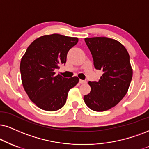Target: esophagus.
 <instances>
[{"mask_svg":"<svg viewBox=\"0 0 149 149\" xmlns=\"http://www.w3.org/2000/svg\"><path fill=\"white\" fill-rule=\"evenodd\" d=\"M79 83H80V84H85V83H86V80H81V79H80V80H79Z\"/></svg>","mask_w":149,"mask_h":149,"instance_id":"esophagus-1","label":"esophagus"}]
</instances>
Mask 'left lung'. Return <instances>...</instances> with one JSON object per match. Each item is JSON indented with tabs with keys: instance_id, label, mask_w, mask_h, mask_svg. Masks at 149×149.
Returning <instances> with one entry per match:
<instances>
[{
	"instance_id": "8db88e82",
	"label": "left lung",
	"mask_w": 149,
	"mask_h": 149,
	"mask_svg": "<svg viewBox=\"0 0 149 149\" xmlns=\"http://www.w3.org/2000/svg\"><path fill=\"white\" fill-rule=\"evenodd\" d=\"M94 66L102 70L98 81H89L91 91L84 96L91 110L102 112L117 105L127 93L133 77L129 54L122 43L107 37L86 38Z\"/></svg>"
}]
</instances>
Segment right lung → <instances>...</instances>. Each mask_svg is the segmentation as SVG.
I'll use <instances>...</instances> for the list:
<instances>
[{"label": "right lung", "mask_w": 149, "mask_h": 149, "mask_svg": "<svg viewBox=\"0 0 149 149\" xmlns=\"http://www.w3.org/2000/svg\"><path fill=\"white\" fill-rule=\"evenodd\" d=\"M78 38L58 34L42 36L34 40L22 57L20 71L23 88L29 98L38 108L55 111L65 105L68 92L79 78L55 74L54 70L65 64L68 51Z\"/></svg>", "instance_id": "add662e5"}]
</instances>
